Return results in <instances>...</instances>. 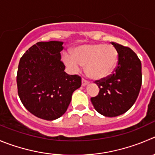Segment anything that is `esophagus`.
Masks as SVG:
<instances>
[{"mask_svg":"<svg viewBox=\"0 0 155 155\" xmlns=\"http://www.w3.org/2000/svg\"><path fill=\"white\" fill-rule=\"evenodd\" d=\"M88 84V81L87 80H85L84 78H82V80H81V84H82V86H86L87 84Z\"/></svg>","mask_w":155,"mask_h":155,"instance_id":"34e87169","label":"esophagus"}]
</instances>
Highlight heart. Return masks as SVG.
<instances>
[{
    "label": "heart",
    "instance_id": "b5f03b06",
    "mask_svg": "<svg viewBox=\"0 0 155 155\" xmlns=\"http://www.w3.org/2000/svg\"><path fill=\"white\" fill-rule=\"evenodd\" d=\"M63 58L71 68L78 70L81 65H86V73L91 78L102 80L114 71L119 61V53L112 45L90 44L77 47L71 55L64 54Z\"/></svg>",
    "mask_w": 155,
    "mask_h": 155
}]
</instances>
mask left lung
<instances>
[{
	"label": "left lung",
	"instance_id": "8db88e82",
	"mask_svg": "<svg viewBox=\"0 0 155 155\" xmlns=\"http://www.w3.org/2000/svg\"><path fill=\"white\" fill-rule=\"evenodd\" d=\"M111 43L119 53L117 66L110 76L96 81L100 91L91 101L99 113L115 117L126 113L135 104L141 89L142 74L137 54L129 47Z\"/></svg>",
	"mask_w": 155,
	"mask_h": 155
}]
</instances>
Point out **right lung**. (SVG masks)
Masks as SVG:
<instances>
[{"instance_id": "obj_1", "label": "right lung", "mask_w": 155, "mask_h": 155, "mask_svg": "<svg viewBox=\"0 0 155 155\" xmlns=\"http://www.w3.org/2000/svg\"><path fill=\"white\" fill-rule=\"evenodd\" d=\"M59 41L39 42L20 60L17 75L18 95L26 110L36 117L54 120L66 112L81 78L64 71Z\"/></svg>"}]
</instances>
